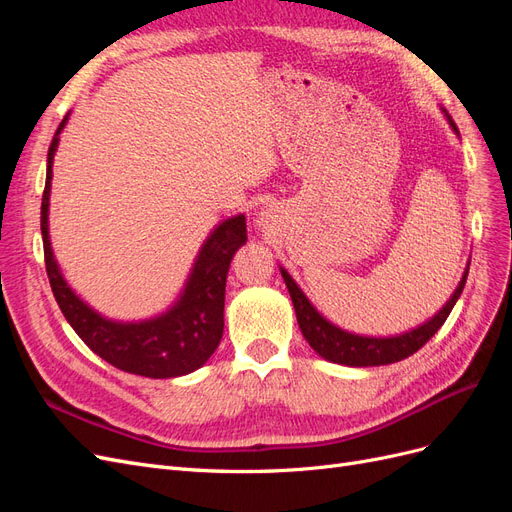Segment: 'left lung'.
<instances>
[{
	"label": "left lung",
	"instance_id": "1",
	"mask_svg": "<svg viewBox=\"0 0 512 512\" xmlns=\"http://www.w3.org/2000/svg\"><path fill=\"white\" fill-rule=\"evenodd\" d=\"M442 113L448 121V126H451L453 132L459 136L455 121L446 113V108H442ZM280 271L286 282V288L290 292L299 329L316 354H320L324 361H331L337 365L378 367V365H391L401 359H408L410 354L421 350L429 339L438 333L448 314H451V309L455 307L457 299L461 297L463 286H466L470 262L466 265V271H463L455 292L451 294V299H448L436 314L406 333L386 335V337L359 335V333H350L342 327H337L335 322H331L327 316L318 312L316 305L307 299V294L299 288L297 282L292 280V275L284 267H280Z\"/></svg>",
	"mask_w": 512,
	"mask_h": 512
}]
</instances>
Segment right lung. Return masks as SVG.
Masks as SVG:
<instances>
[{"label": "right lung", "instance_id": "obj_1", "mask_svg": "<svg viewBox=\"0 0 512 512\" xmlns=\"http://www.w3.org/2000/svg\"><path fill=\"white\" fill-rule=\"evenodd\" d=\"M70 113L61 119L46 158L40 228L46 275L55 301L70 327L106 363L145 378H179L203 367L224 333V292L230 260L247 241L245 215H232L215 226L200 245L179 297L164 312L145 320L102 316L72 290L55 260L49 235L53 160Z\"/></svg>", "mask_w": 512, "mask_h": 512}]
</instances>
